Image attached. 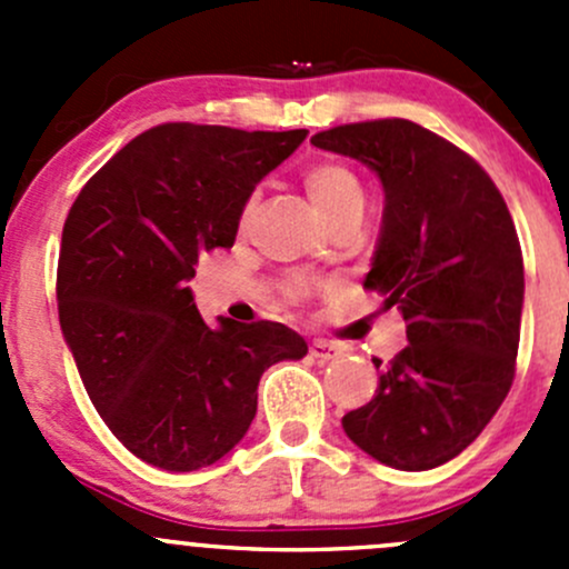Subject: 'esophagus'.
Here are the masks:
<instances>
[{"label":"esophagus","mask_w":569,"mask_h":569,"mask_svg":"<svg viewBox=\"0 0 569 569\" xmlns=\"http://www.w3.org/2000/svg\"><path fill=\"white\" fill-rule=\"evenodd\" d=\"M311 355L317 360H321V363H325V360H336L338 355H341V347H336V343L321 341V338H317V341H311Z\"/></svg>","instance_id":"obj_1"}]
</instances>
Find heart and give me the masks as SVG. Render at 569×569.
<instances>
[{"label":"heart","instance_id":"b5f03b06","mask_svg":"<svg viewBox=\"0 0 569 569\" xmlns=\"http://www.w3.org/2000/svg\"><path fill=\"white\" fill-rule=\"evenodd\" d=\"M302 187H306L308 198L313 200V206L319 209V214L327 222H332L336 217L347 214V211L363 209V183H360L358 173H355L349 164L336 162V159H321V162L308 164L302 170ZM252 217V200H244L242 211H239V231L250 226ZM306 286H295L289 291L291 300H302L306 297Z\"/></svg>","mask_w":569,"mask_h":569}]
</instances>
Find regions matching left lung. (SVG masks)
<instances>
[{
  "instance_id": "8db88e82",
  "label": "left lung",
  "mask_w": 569,
  "mask_h": 569,
  "mask_svg": "<svg viewBox=\"0 0 569 569\" xmlns=\"http://www.w3.org/2000/svg\"><path fill=\"white\" fill-rule=\"evenodd\" d=\"M311 142L380 176L386 214L366 289L399 306L407 347L375 399L341 418L358 449L429 470L468 449L515 380L523 252L501 192L473 157L405 118L319 131Z\"/></svg>"
}]
</instances>
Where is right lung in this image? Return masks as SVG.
I'll list each match as a JSON object with an SVG mask.
<instances>
[{
    "mask_svg": "<svg viewBox=\"0 0 569 569\" xmlns=\"http://www.w3.org/2000/svg\"><path fill=\"white\" fill-rule=\"evenodd\" d=\"M306 137L153 126L73 200L57 261L62 336L109 432L142 462L226 457L256 418L263 371L308 352L280 321L209 327L189 291L198 258L233 248L244 200Z\"/></svg>",
    "mask_w": 569,
    "mask_h": 569,
    "instance_id": "add662e5",
    "label": "right lung"
}]
</instances>
